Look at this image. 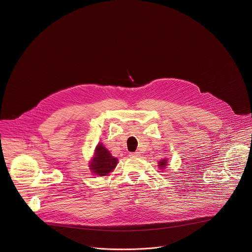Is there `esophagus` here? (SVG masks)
Here are the masks:
<instances>
[{"label": "esophagus", "instance_id": "obj_1", "mask_svg": "<svg viewBox=\"0 0 252 252\" xmlns=\"http://www.w3.org/2000/svg\"><path fill=\"white\" fill-rule=\"evenodd\" d=\"M139 155H140V154H139L138 152H135V153H130V154H129V156H130V157H138Z\"/></svg>", "mask_w": 252, "mask_h": 252}]
</instances>
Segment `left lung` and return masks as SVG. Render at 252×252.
I'll return each mask as SVG.
<instances>
[{
	"label": "left lung",
	"mask_w": 252,
	"mask_h": 252,
	"mask_svg": "<svg viewBox=\"0 0 252 252\" xmlns=\"http://www.w3.org/2000/svg\"><path fill=\"white\" fill-rule=\"evenodd\" d=\"M166 165H167V159H166V158H163V159H161V160L158 162V167H159L160 169H164Z\"/></svg>",
	"instance_id": "left-lung-1"
}]
</instances>
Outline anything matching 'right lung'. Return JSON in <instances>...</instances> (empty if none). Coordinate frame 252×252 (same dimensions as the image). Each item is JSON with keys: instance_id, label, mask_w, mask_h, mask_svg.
<instances>
[{"instance_id": "obj_1", "label": "right lung", "mask_w": 252, "mask_h": 252, "mask_svg": "<svg viewBox=\"0 0 252 252\" xmlns=\"http://www.w3.org/2000/svg\"><path fill=\"white\" fill-rule=\"evenodd\" d=\"M118 164V158H114L101 143L95 148L94 156L90 161V169L94 174L98 176L107 175L112 172Z\"/></svg>"}]
</instances>
